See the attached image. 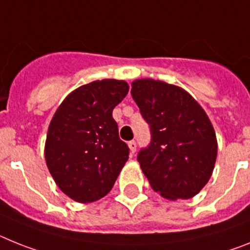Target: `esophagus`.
<instances>
[{
	"instance_id": "esophagus-1",
	"label": "esophagus",
	"mask_w": 250,
	"mask_h": 250,
	"mask_svg": "<svg viewBox=\"0 0 250 250\" xmlns=\"http://www.w3.org/2000/svg\"><path fill=\"white\" fill-rule=\"evenodd\" d=\"M128 147H129L131 153L133 155L134 152H136V149H137V143H136V141H129V142H128Z\"/></svg>"
}]
</instances>
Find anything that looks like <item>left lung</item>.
<instances>
[{"mask_svg":"<svg viewBox=\"0 0 250 250\" xmlns=\"http://www.w3.org/2000/svg\"><path fill=\"white\" fill-rule=\"evenodd\" d=\"M131 94L151 132L137 160L161 196L190 199L208 184L218 143L209 118L188 92L160 80L140 79Z\"/></svg>","mask_w":250,"mask_h":250,"instance_id":"left-lung-1","label":"left lung"}]
</instances>
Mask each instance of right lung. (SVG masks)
Masks as SVG:
<instances>
[{
  "mask_svg": "<svg viewBox=\"0 0 250 250\" xmlns=\"http://www.w3.org/2000/svg\"><path fill=\"white\" fill-rule=\"evenodd\" d=\"M128 89L116 79L80 86L51 119L45 145L47 168L60 190L78 203L105 196L128 160L129 148L112 116Z\"/></svg>",
  "mask_w": 250,
  "mask_h": 250,
  "instance_id": "right-lung-1",
  "label": "right lung"
}]
</instances>
